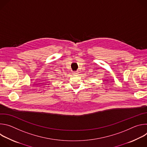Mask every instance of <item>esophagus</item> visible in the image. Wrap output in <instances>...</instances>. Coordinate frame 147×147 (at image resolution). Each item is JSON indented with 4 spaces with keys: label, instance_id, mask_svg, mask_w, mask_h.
Listing matches in <instances>:
<instances>
[{
    "label": "esophagus",
    "instance_id": "1",
    "mask_svg": "<svg viewBox=\"0 0 147 147\" xmlns=\"http://www.w3.org/2000/svg\"><path fill=\"white\" fill-rule=\"evenodd\" d=\"M72 73H73V74L74 75H76V74H78V71H72Z\"/></svg>",
    "mask_w": 147,
    "mask_h": 147
}]
</instances>
